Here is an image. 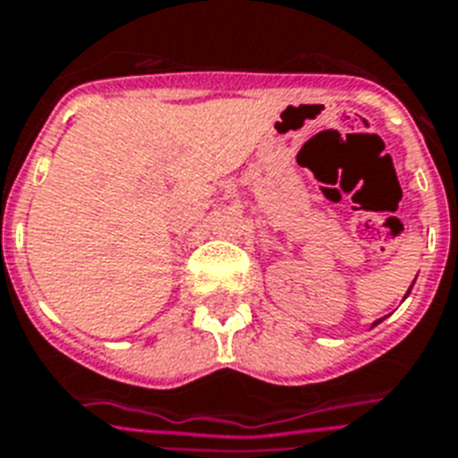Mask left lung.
Returning a JSON list of instances; mask_svg holds the SVG:
<instances>
[{
    "label": "left lung",
    "mask_w": 458,
    "mask_h": 458,
    "mask_svg": "<svg viewBox=\"0 0 458 458\" xmlns=\"http://www.w3.org/2000/svg\"><path fill=\"white\" fill-rule=\"evenodd\" d=\"M413 284H415V281H413ZM413 284H411V288H413ZM411 288H408V293H411ZM408 293H406V298H408ZM379 322H382V319H377L375 324H379ZM375 324H372V327H375Z\"/></svg>",
    "instance_id": "8db88e82"
}]
</instances>
